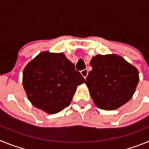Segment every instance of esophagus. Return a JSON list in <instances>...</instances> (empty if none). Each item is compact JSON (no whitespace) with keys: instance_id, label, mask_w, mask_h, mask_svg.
I'll use <instances>...</instances> for the list:
<instances>
[{"instance_id":"esophagus-1","label":"esophagus","mask_w":149,"mask_h":149,"mask_svg":"<svg viewBox=\"0 0 149 149\" xmlns=\"http://www.w3.org/2000/svg\"><path fill=\"white\" fill-rule=\"evenodd\" d=\"M81 74H82L83 77H84V78L86 79V77H87V74H88L87 69H84V70H82L81 72Z\"/></svg>"}]
</instances>
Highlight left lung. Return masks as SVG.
I'll use <instances>...</instances> for the list:
<instances>
[{"mask_svg":"<svg viewBox=\"0 0 149 149\" xmlns=\"http://www.w3.org/2000/svg\"><path fill=\"white\" fill-rule=\"evenodd\" d=\"M93 67L85 84L95 104L111 110L127 103L139 83V72L117 55H96L90 61Z\"/></svg>","mask_w":149,"mask_h":149,"instance_id":"obj_1","label":"left lung"}]
</instances>
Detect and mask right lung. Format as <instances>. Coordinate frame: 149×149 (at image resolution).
Instances as JSON below:
<instances>
[{"label": "right lung", "mask_w": 149, "mask_h": 149, "mask_svg": "<svg viewBox=\"0 0 149 149\" xmlns=\"http://www.w3.org/2000/svg\"><path fill=\"white\" fill-rule=\"evenodd\" d=\"M84 78L63 53L39 54L26 65L23 86L33 105L48 113H56L70 104Z\"/></svg>", "instance_id": "right-lung-1"}]
</instances>
